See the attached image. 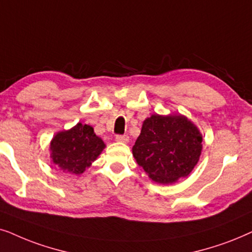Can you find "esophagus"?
I'll return each mask as SVG.
<instances>
[{"label":"esophagus","mask_w":252,"mask_h":252,"mask_svg":"<svg viewBox=\"0 0 252 252\" xmlns=\"http://www.w3.org/2000/svg\"><path fill=\"white\" fill-rule=\"evenodd\" d=\"M116 142L120 143H128L129 142V136L128 135H117L115 137Z\"/></svg>","instance_id":"obj_1"}]
</instances>
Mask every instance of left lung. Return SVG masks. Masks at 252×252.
Instances as JSON below:
<instances>
[{
    "label": "left lung",
    "instance_id": "left-lung-1",
    "mask_svg": "<svg viewBox=\"0 0 252 252\" xmlns=\"http://www.w3.org/2000/svg\"><path fill=\"white\" fill-rule=\"evenodd\" d=\"M203 135L182 114H153L143 122L132 146V156L149 177L160 184H172L187 177L198 163Z\"/></svg>",
    "mask_w": 252,
    "mask_h": 252
}]
</instances>
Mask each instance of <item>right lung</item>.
Returning <instances> with one entry per match:
<instances>
[{"label":"right lung","mask_w":252,"mask_h":252,"mask_svg":"<svg viewBox=\"0 0 252 252\" xmlns=\"http://www.w3.org/2000/svg\"><path fill=\"white\" fill-rule=\"evenodd\" d=\"M106 145L89 124L77 123L53 137L50 159L64 173L80 175L96 160Z\"/></svg>","instance_id":"obj_1"}]
</instances>
